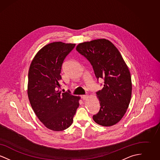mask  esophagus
<instances>
[{
    "instance_id": "34e87169",
    "label": "esophagus",
    "mask_w": 160,
    "mask_h": 160,
    "mask_svg": "<svg viewBox=\"0 0 160 160\" xmlns=\"http://www.w3.org/2000/svg\"><path fill=\"white\" fill-rule=\"evenodd\" d=\"M89 98V95H83V97H82V99L83 100H86V99H88Z\"/></svg>"
}]
</instances>
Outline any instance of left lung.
Returning a JSON list of instances; mask_svg holds the SVG:
<instances>
[{
	"label": "left lung",
	"mask_w": 160,
	"mask_h": 160,
	"mask_svg": "<svg viewBox=\"0 0 160 160\" xmlns=\"http://www.w3.org/2000/svg\"><path fill=\"white\" fill-rule=\"evenodd\" d=\"M76 50L90 62L97 80H104L103 88L97 92L101 107L93 119L104 127L113 126L129 106L132 83L128 67L118 48L106 39L80 43Z\"/></svg>",
	"instance_id": "left-lung-1"
}]
</instances>
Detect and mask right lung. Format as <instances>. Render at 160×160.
<instances>
[{
  "label": "right lung",
  "instance_id": "right-lung-1",
  "mask_svg": "<svg viewBox=\"0 0 160 160\" xmlns=\"http://www.w3.org/2000/svg\"><path fill=\"white\" fill-rule=\"evenodd\" d=\"M76 44L54 42L43 47L31 62L28 95L39 120L54 131L69 127L79 106L80 97L62 93L61 73L66 56Z\"/></svg>",
  "mask_w": 160,
  "mask_h": 160
}]
</instances>
